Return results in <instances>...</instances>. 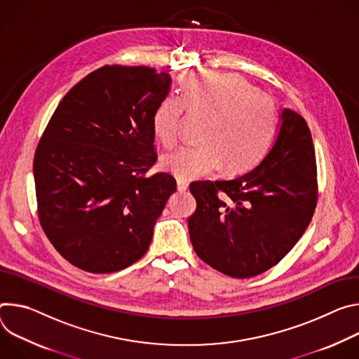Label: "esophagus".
Wrapping results in <instances>:
<instances>
[{
  "label": "esophagus",
  "mask_w": 359,
  "mask_h": 359,
  "mask_svg": "<svg viewBox=\"0 0 359 359\" xmlns=\"http://www.w3.org/2000/svg\"><path fill=\"white\" fill-rule=\"evenodd\" d=\"M177 188L180 192H184L188 189V181L185 178H177Z\"/></svg>",
  "instance_id": "obj_1"
}]
</instances>
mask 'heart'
<instances>
[{
    "instance_id": "obj_1",
    "label": "heart",
    "mask_w": 359,
    "mask_h": 359,
    "mask_svg": "<svg viewBox=\"0 0 359 359\" xmlns=\"http://www.w3.org/2000/svg\"><path fill=\"white\" fill-rule=\"evenodd\" d=\"M187 109L208 119L203 145H181L163 156V167L180 178L203 177L225 164L228 172L251 168L271 145L278 128L275 102L245 79L219 72H189L181 95H168L152 116L155 137L174 145Z\"/></svg>"
}]
</instances>
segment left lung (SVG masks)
<instances>
[{
	"instance_id": "8db88e82",
	"label": "left lung",
	"mask_w": 359,
	"mask_h": 359,
	"mask_svg": "<svg viewBox=\"0 0 359 359\" xmlns=\"http://www.w3.org/2000/svg\"><path fill=\"white\" fill-rule=\"evenodd\" d=\"M261 164L226 181H194L188 218L194 251L232 278L257 276L280 262L308 228L318 200L316 159L305 118L291 108Z\"/></svg>"
}]
</instances>
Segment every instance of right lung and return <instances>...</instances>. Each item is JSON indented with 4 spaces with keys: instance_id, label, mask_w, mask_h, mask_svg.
<instances>
[{
    "instance_id": "1",
    "label": "right lung",
    "mask_w": 359,
    "mask_h": 359,
    "mask_svg": "<svg viewBox=\"0 0 359 359\" xmlns=\"http://www.w3.org/2000/svg\"><path fill=\"white\" fill-rule=\"evenodd\" d=\"M171 76L149 67L104 65L58 104L34 155L38 218L74 266L109 273L137 262L177 189L156 163L152 116Z\"/></svg>"
}]
</instances>
